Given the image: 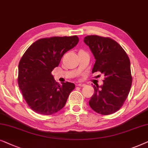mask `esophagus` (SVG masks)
Segmentation results:
<instances>
[{"label": "esophagus", "mask_w": 148, "mask_h": 148, "mask_svg": "<svg viewBox=\"0 0 148 148\" xmlns=\"http://www.w3.org/2000/svg\"><path fill=\"white\" fill-rule=\"evenodd\" d=\"M85 85H86V84H84V83H79V84H78V86H81V87H83V86H84Z\"/></svg>", "instance_id": "obj_1"}]
</instances>
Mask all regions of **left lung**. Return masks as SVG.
Listing matches in <instances>:
<instances>
[{
    "label": "left lung",
    "mask_w": 148,
    "mask_h": 148,
    "mask_svg": "<svg viewBox=\"0 0 148 148\" xmlns=\"http://www.w3.org/2000/svg\"><path fill=\"white\" fill-rule=\"evenodd\" d=\"M84 42L95 58L92 73L104 74L103 84L93 85L90 107L101 115L115 113L123 106L132 84L131 63L121 45L109 37L89 35Z\"/></svg>",
    "instance_id": "8db88e82"
}]
</instances>
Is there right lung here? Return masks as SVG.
<instances>
[{
    "mask_svg": "<svg viewBox=\"0 0 148 148\" xmlns=\"http://www.w3.org/2000/svg\"><path fill=\"white\" fill-rule=\"evenodd\" d=\"M77 36L43 38L32 44L19 63L18 85L29 108L36 113L51 115L62 110L74 83H58L51 74L65 53L78 44Z\"/></svg>",
    "mask_w": 148,
    "mask_h": 148,
    "instance_id": "right-lung-1",
    "label": "right lung"
}]
</instances>
